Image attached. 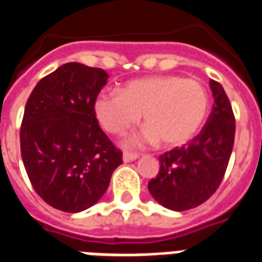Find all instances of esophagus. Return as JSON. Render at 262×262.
Listing matches in <instances>:
<instances>
[{
	"label": "esophagus",
	"instance_id": "esophagus-1",
	"mask_svg": "<svg viewBox=\"0 0 262 262\" xmlns=\"http://www.w3.org/2000/svg\"><path fill=\"white\" fill-rule=\"evenodd\" d=\"M139 158V155L137 154H130V152H123L122 155V161L125 163L127 162H133V161H136Z\"/></svg>",
	"mask_w": 262,
	"mask_h": 262
}]
</instances>
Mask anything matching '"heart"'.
<instances>
[{"label":"heart","mask_w":262,"mask_h":262,"mask_svg":"<svg viewBox=\"0 0 262 262\" xmlns=\"http://www.w3.org/2000/svg\"><path fill=\"white\" fill-rule=\"evenodd\" d=\"M209 99L205 88L179 75H149L132 79L119 93L103 92L95 101V115L105 132L125 135L143 115L145 127L127 139V147L162 141L176 148L195 137L206 119Z\"/></svg>","instance_id":"obj_1"}]
</instances>
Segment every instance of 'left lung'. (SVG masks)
I'll use <instances>...</instances> for the list:
<instances>
[{
    "mask_svg": "<svg viewBox=\"0 0 262 262\" xmlns=\"http://www.w3.org/2000/svg\"><path fill=\"white\" fill-rule=\"evenodd\" d=\"M214 99L201 133L181 148L159 157V171L148 191L159 205L184 211L202 205L223 181L235 140V117L224 88L211 79Z\"/></svg>",
    "mask_w": 262,
    "mask_h": 262,
    "instance_id": "8db88e82",
    "label": "left lung"
}]
</instances>
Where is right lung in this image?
I'll list each match as a JSON object with an SVG mask.
<instances>
[{"mask_svg": "<svg viewBox=\"0 0 262 262\" xmlns=\"http://www.w3.org/2000/svg\"><path fill=\"white\" fill-rule=\"evenodd\" d=\"M107 78L104 70L67 63L42 78L26 103L21 159L35 192L57 210L93 206L122 163L95 115Z\"/></svg>", "mask_w": 262, "mask_h": 262, "instance_id": "right-lung-1", "label": "right lung"}]
</instances>
